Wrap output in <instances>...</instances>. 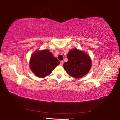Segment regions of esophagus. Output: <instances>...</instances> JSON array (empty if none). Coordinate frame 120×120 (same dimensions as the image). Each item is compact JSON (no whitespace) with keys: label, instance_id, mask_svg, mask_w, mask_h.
Masks as SVG:
<instances>
[{"label":"esophagus","instance_id":"obj_1","mask_svg":"<svg viewBox=\"0 0 120 120\" xmlns=\"http://www.w3.org/2000/svg\"><path fill=\"white\" fill-rule=\"evenodd\" d=\"M63 64H64V61H61L60 62V64L61 65V66H62Z\"/></svg>","mask_w":120,"mask_h":120}]
</instances>
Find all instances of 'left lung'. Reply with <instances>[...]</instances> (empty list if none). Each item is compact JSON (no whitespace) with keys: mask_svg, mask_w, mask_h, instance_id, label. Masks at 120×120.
Segmentation results:
<instances>
[{"mask_svg":"<svg viewBox=\"0 0 120 120\" xmlns=\"http://www.w3.org/2000/svg\"><path fill=\"white\" fill-rule=\"evenodd\" d=\"M68 61L64 63V68L70 76L79 78L88 73L92 66L89 56L77 49L70 50L67 54Z\"/></svg>","mask_w":120,"mask_h":120,"instance_id":"1","label":"left lung"}]
</instances>
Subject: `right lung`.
<instances>
[{
    "instance_id": "1",
    "label": "right lung",
    "mask_w": 120,
    "mask_h": 120,
    "mask_svg": "<svg viewBox=\"0 0 120 120\" xmlns=\"http://www.w3.org/2000/svg\"><path fill=\"white\" fill-rule=\"evenodd\" d=\"M60 64L57 58L48 50L38 51L31 56L30 67L36 76L43 78L50 75Z\"/></svg>"
}]
</instances>
